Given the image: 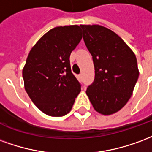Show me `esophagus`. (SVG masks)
Returning <instances> with one entry per match:
<instances>
[{"label": "esophagus", "mask_w": 152, "mask_h": 152, "mask_svg": "<svg viewBox=\"0 0 152 152\" xmlns=\"http://www.w3.org/2000/svg\"><path fill=\"white\" fill-rule=\"evenodd\" d=\"M78 76H79V78H82V77H83V74H80Z\"/></svg>", "instance_id": "1"}]
</instances>
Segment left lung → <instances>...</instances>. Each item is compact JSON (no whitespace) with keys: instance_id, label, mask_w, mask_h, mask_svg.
<instances>
[{"instance_id":"left-lung-1","label":"left lung","mask_w":152,"mask_h":152,"mask_svg":"<svg viewBox=\"0 0 152 152\" xmlns=\"http://www.w3.org/2000/svg\"><path fill=\"white\" fill-rule=\"evenodd\" d=\"M80 26L95 67V79L86 93L96 111L111 115L132 96L139 75L136 56L111 30L99 25Z\"/></svg>"}]
</instances>
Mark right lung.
I'll list each match as a JSON object with an SVG mask.
<instances>
[{
	"label": "right lung",
	"mask_w": 152,
	"mask_h": 152,
	"mask_svg": "<svg viewBox=\"0 0 152 152\" xmlns=\"http://www.w3.org/2000/svg\"><path fill=\"white\" fill-rule=\"evenodd\" d=\"M77 25L57 26L34 45L23 69L26 93L44 113L62 117L70 112L81 84L71 72L69 56L82 39Z\"/></svg>",
	"instance_id": "obj_1"
}]
</instances>
